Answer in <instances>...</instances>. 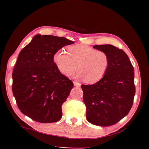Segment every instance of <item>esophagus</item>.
Instances as JSON below:
<instances>
[{
  "instance_id": "1",
  "label": "esophagus",
  "mask_w": 149,
  "mask_h": 149,
  "mask_svg": "<svg viewBox=\"0 0 149 149\" xmlns=\"http://www.w3.org/2000/svg\"><path fill=\"white\" fill-rule=\"evenodd\" d=\"M74 85H75V87H80L81 86V84L78 83L77 81H74Z\"/></svg>"
}]
</instances>
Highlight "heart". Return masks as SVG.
Instances as JSON below:
<instances>
[{"label": "heart", "mask_w": 149, "mask_h": 149, "mask_svg": "<svg viewBox=\"0 0 149 149\" xmlns=\"http://www.w3.org/2000/svg\"><path fill=\"white\" fill-rule=\"evenodd\" d=\"M68 54L59 50L53 55V62L62 74L70 76L77 68L75 77L95 84L105 76L109 69L110 60L107 52L97 50L87 45H77L67 49Z\"/></svg>", "instance_id": "heart-1"}]
</instances>
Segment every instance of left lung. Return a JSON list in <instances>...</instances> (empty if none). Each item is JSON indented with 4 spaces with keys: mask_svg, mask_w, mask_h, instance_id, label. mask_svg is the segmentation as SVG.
Wrapping results in <instances>:
<instances>
[{
    "mask_svg": "<svg viewBox=\"0 0 149 149\" xmlns=\"http://www.w3.org/2000/svg\"><path fill=\"white\" fill-rule=\"evenodd\" d=\"M93 48L108 54L109 69L99 81L81 87L87 121L106 127L119 122L132 108L135 94L134 69L123 50L111 45H96Z\"/></svg>",
    "mask_w": 149,
    "mask_h": 149,
    "instance_id": "1",
    "label": "left lung"
}]
</instances>
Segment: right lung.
Instances as JSON below:
<instances>
[{
  "instance_id": "add662e5",
  "label": "right lung",
  "mask_w": 149,
  "mask_h": 149,
  "mask_svg": "<svg viewBox=\"0 0 149 149\" xmlns=\"http://www.w3.org/2000/svg\"><path fill=\"white\" fill-rule=\"evenodd\" d=\"M73 43L62 37L36 35L19 52L12 73V93L19 110L34 121L61 119L62 105L74 84L57 69L53 55Z\"/></svg>"
}]
</instances>
